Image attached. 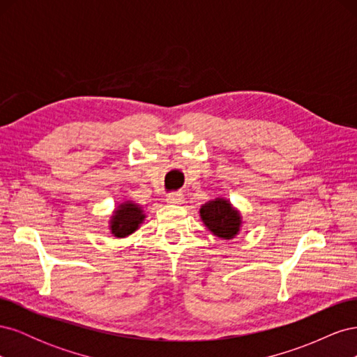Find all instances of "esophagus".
I'll use <instances>...</instances> for the list:
<instances>
[{
    "label": "esophagus",
    "instance_id": "esophagus-1",
    "mask_svg": "<svg viewBox=\"0 0 357 357\" xmlns=\"http://www.w3.org/2000/svg\"><path fill=\"white\" fill-rule=\"evenodd\" d=\"M183 201H185V197H183L181 193L172 192V193H168V195H167V202H168V204H176V205H178V204H183Z\"/></svg>",
    "mask_w": 357,
    "mask_h": 357
}]
</instances>
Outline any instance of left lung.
I'll return each instance as SVG.
<instances>
[{
  "label": "left lung",
  "instance_id": "1",
  "mask_svg": "<svg viewBox=\"0 0 357 357\" xmlns=\"http://www.w3.org/2000/svg\"><path fill=\"white\" fill-rule=\"evenodd\" d=\"M199 215L208 231L222 240H232L238 235L243 225L240 211L225 198H215L204 204Z\"/></svg>",
  "mask_w": 357,
  "mask_h": 357
}]
</instances>
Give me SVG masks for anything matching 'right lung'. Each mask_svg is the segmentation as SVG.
I'll return each mask as SVG.
<instances>
[{
    "instance_id": "add662e5",
    "label": "right lung",
    "mask_w": 357,
    "mask_h": 357,
    "mask_svg": "<svg viewBox=\"0 0 357 357\" xmlns=\"http://www.w3.org/2000/svg\"><path fill=\"white\" fill-rule=\"evenodd\" d=\"M143 207L132 201H125L114 210L110 220V231L117 238L135 232L144 220Z\"/></svg>"
}]
</instances>
